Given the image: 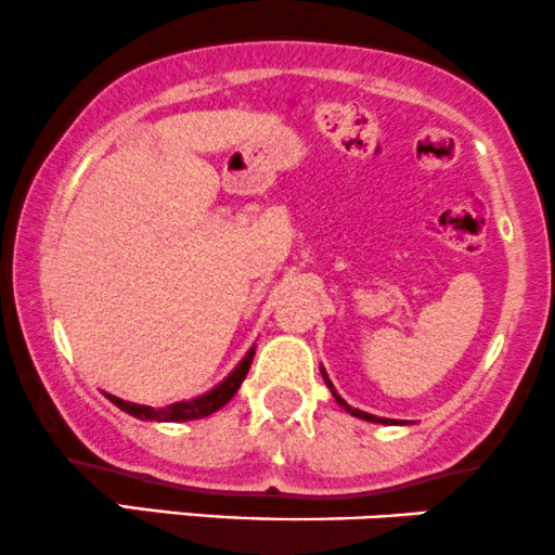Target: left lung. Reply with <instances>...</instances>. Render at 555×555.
<instances>
[{"instance_id":"obj_1","label":"left lung","mask_w":555,"mask_h":555,"mask_svg":"<svg viewBox=\"0 0 555 555\" xmlns=\"http://www.w3.org/2000/svg\"><path fill=\"white\" fill-rule=\"evenodd\" d=\"M320 375H323V379H325V385L331 387V392H333V398H336V403L341 405V409L346 411V413H351V416H357V418H362V422H372V424H387V426H392V424H400V422H396V418H379V416H372V413H366V411H359V409H351L349 403H346V400L338 396L336 392V387H333V383L328 379V375H325V370L323 366H320Z\"/></svg>"}]
</instances>
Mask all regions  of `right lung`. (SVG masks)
Listing matches in <instances>:
<instances>
[{
  "mask_svg": "<svg viewBox=\"0 0 555 555\" xmlns=\"http://www.w3.org/2000/svg\"><path fill=\"white\" fill-rule=\"evenodd\" d=\"M253 353H256V346H250V351L245 353L243 362H240L235 370L227 375L222 383L214 385L209 392L204 396L191 398V400H178V403L165 405V409H152V405H139V403H129V400H121L111 392H103L105 398L111 400L113 405L129 413V416L142 418V422H193V418H206L211 416L214 411H219L222 405H227L232 400V396L237 392V387L243 385L245 375H248L250 364H253Z\"/></svg>",
  "mask_w": 555,
  "mask_h": 555,
  "instance_id": "right-lung-1",
  "label": "right lung"
}]
</instances>
